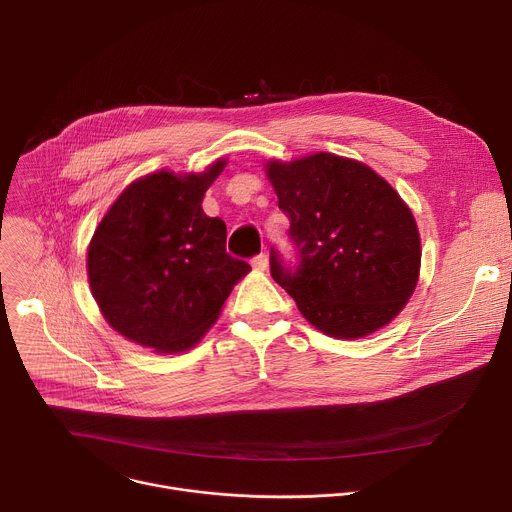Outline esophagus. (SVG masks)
<instances>
[{"mask_svg": "<svg viewBox=\"0 0 512 512\" xmlns=\"http://www.w3.org/2000/svg\"><path fill=\"white\" fill-rule=\"evenodd\" d=\"M251 267H253L255 271H265V269L269 267V259H267V255H265V253L255 255V257L251 259Z\"/></svg>", "mask_w": 512, "mask_h": 512, "instance_id": "34e87169", "label": "esophagus"}]
</instances>
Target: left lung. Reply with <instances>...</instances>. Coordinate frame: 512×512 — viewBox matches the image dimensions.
<instances>
[{"mask_svg": "<svg viewBox=\"0 0 512 512\" xmlns=\"http://www.w3.org/2000/svg\"><path fill=\"white\" fill-rule=\"evenodd\" d=\"M265 174L300 253L291 269L271 251V275L302 316L344 340L399 316L421 267L417 223L399 192L367 164L328 152L267 160Z\"/></svg>", "mask_w": 512, "mask_h": 512, "instance_id": "left-lung-1", "label": "left lung"}]
</instances>
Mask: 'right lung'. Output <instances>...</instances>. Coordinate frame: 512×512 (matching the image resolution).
<instances>
[{"mask_svg":"<svg viewBox=\"0 0 512 512\" xmlns=\"http://www.w3.org/2000/svg\"><path fill=\"white\" fill-rule=\"evenodd\" d=\"M225 166L221 158L198 174L141 176L101 218L87 275L103 318L123 338L160 354L192 348L251 271L227 253V225L202 210Z\"/></svg>","mask_w":512,"mask_h":512,"instance_id":"add662e5","label":"right lung"}]
</instances>
